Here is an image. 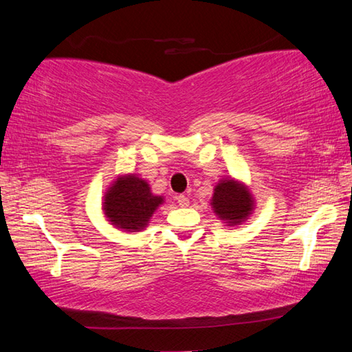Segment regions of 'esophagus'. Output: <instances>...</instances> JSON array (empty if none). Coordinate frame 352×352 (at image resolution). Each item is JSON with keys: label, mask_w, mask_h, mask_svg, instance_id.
<instances>
[{"label": "esophagus", "mask_w": 352, "mask_h": 352, "mask_svg": "<svg viewBox=\"0 0 352 352\" xmlns=\"http://www.w3.org/2000/svg\"><path fill=\"white\" fill-rule=\"evenodd\" d=\"M175 200H177V203H178V204H180L182 208H186V206H189V198H188L186 195H183V194L177 195V197H175Z\"/></svg>", "instance_id": "1"}]
</instances>
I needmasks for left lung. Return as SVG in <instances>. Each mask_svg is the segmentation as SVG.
<instances>
[{"label":"left lung","mask_w":352,"mask_h":352,"mask_svg":"<svg viewBox=\"0 0 352 352\" xmlns=\"http://www.w3.org/2000/svg\"><path fill=\"white\" fill-rule=\"evenodd\" d=\"M254 201L248 189L234 180H221L212 195L214 212L229 225H239L251 214Z\"/></svg>","instance_id":"8db88e82"}]
</instances>
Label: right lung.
I'll list each match as a JSON object with an SVG mask.
<instances>
[{
  "mask_svg": "<svg viewBox=\"0 0 352 352\" xmlns=\"http://www.w3.org/2000/svg\"><path fill=\"white\" fill-rule=\"evenodd\" d=\"M163 198L151 192L149 184L135 175L120 177L104 197V214L113 226L140 231L148 225Z\"/></svg>",
  "mask_w": 352,
  "mask_h": 352,
  "instance_id": "right-lung-1",
  "label": "right lung"
}]
</instances>
